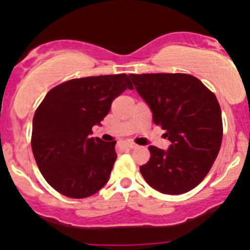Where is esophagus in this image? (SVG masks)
Returning a JSON list of instances; mask_svg holds the SVG:
<instances>
[{
  "instance_id": "1",
  "label": "esophagus",
  "mask_w": 250,
  "mask_h": 250,
  "mask_svg": "<svg viewBox=\"0 0 250 250\" xmlns=\"http://www.w3.org/2000/svg\"><path fill=\"white\" fill-rule=\"evenodd\" d=\"M125 145L127 147H129V149H135V147L138 146V145L134 144V143H133V142H125Z\"/></svg>"
}]
</instances>
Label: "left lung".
Instances as JSON below:
<instances>
[{
	"mask_svg": "<svg viewBox=\"0 0 250 250\" xmlns=\"http://www.w3.org/2000/svg\"><path fill=\"white\" fill-rule=\"evenodd\" d=\"M138 94L171 142L168 150L150 145V160L140 173L164 194L189 192L205 178L222 142V117L211 90L190 74H129Z\"/></svg>",
	"mask_w": 250,
	"mask_h": 250,
	"instance_id": "left-lung-1",
	"label": "left lung"
}]
</instances>
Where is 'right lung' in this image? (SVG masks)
<instances>
[{"mask_svg":"<svg viewBox=\"0 0 250 250\" xmlns=\"http://www.w3.org/2000/svg\"><path fill=\"white\" fill-rule=\"evenodd\" d=\"M125 89H133L127 74L71 79L51 89L36 108L34 157L46 182L62 195L83 199L107 183L117 159L116 142L91 138V128Z\"/></svg>","mask_w":250,"mask_h":250,"instance_id":"obj_1","label":"right lung"}]
</instances>
